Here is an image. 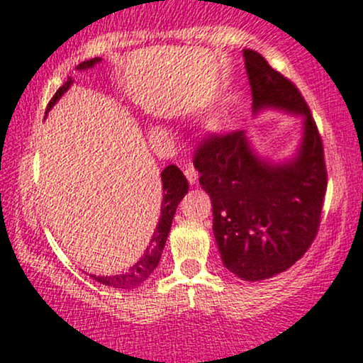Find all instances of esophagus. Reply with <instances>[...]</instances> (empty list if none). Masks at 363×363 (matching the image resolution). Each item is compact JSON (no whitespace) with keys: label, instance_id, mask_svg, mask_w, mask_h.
Listing matches in <instances>:
<instances>
[{"label":"esophagus","instance_id":"esophagus-1","mask_svg":"<svg viewBox=\"0 0 363 363\" xmlns=\"http://www.w3.org/2000/svg\"><path fill=\"white\" fill-rule=\"evenodd\" d=\"M185 174H186V178H189V182L191 183V185H195L196 180H199V173H196V169L194 168V164H191V163H189L185 167Z\"/></svg>","mask_w":363,"mask_h":363}]
</instances>
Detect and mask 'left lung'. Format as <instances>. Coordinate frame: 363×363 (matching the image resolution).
<instances>
[{"instance_id": "1", "label": "left lung", "mask_w": 363, "mask_h": 363, "mask_svg": "<svg viewBox=\"0 0 363 363\" xmlns=\"http://www.w3.org/2000/svg\"><path fill=\"white\" fill-rule=\"evenodd\" d=\"M252 114L266 109L301 119L289 158L272 160L247 131L212 136L196 150L200 185L212 199L213 235L223 266L244 281L289 269L316 237L326 191L321 138L305 99L254 50H244Z\"/></svg>"}]
</instances>
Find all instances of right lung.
Returning a JSON list of instances; mask_svg holds the SVG:
<instances>
[{"label": "right lung", "instance_id": "add662e5", "mask_svg": "<svg viewBox=\"0 0 363 363\" xmlns=\"http://www.w3.org/2000/svg\"><path fill=\"white\" fill-rule=\"evenodd\" d=\"M102 60L101 57L91 58V60L82 62V64L77 65V70H89L94 69L99 62ZM74 84V79L69 77L67 82L62 86L58 91L55 92V96L52 97V101L48 102L47 106V113L52 109L53 106L60 101V97L69 91L70 86ZM161 189H163V200H161V216L160 220L156 223V230L151 235L150 244L145 250V254L138 259L136 262L133 264L131 267L126 272H121V274H114V276H96L91 274L96 281L99 283L111 286V288H118V289H134L138 288L141 283L153 274V271L158 267L160 259H161V252H163L164 244H167L169 229H172V222L174 217V212H177L178 203L182 202L183 196L186 195L189 191V182H186L185 174L180 172V168L174 167V164H169L161 172Z\"/></svg>", "mask_w": 363, "mask_h": 363}]
</instances>
